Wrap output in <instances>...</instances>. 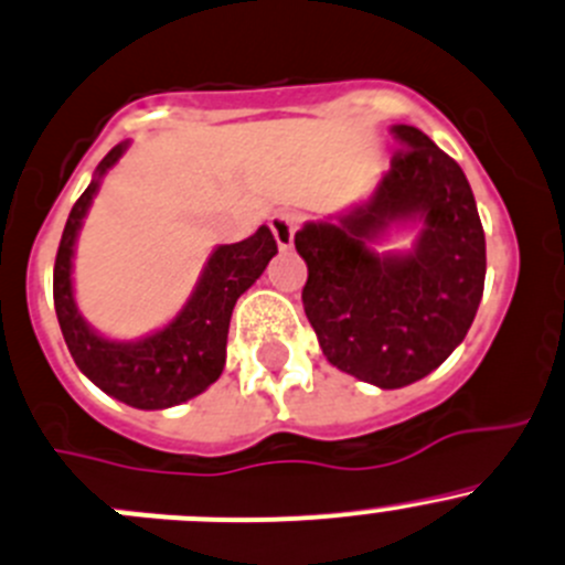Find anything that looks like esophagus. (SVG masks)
I'll return each mask as SVG.
<instances>
[{
	"instance_id": "obj_1",
	"label": "esophagus",
	"mask_w": 565,
	"mask_h": 565,
	"mask_svg": "<svg viewBox=\"0 0 565 565\" xmlns=\"http://www.w3.org/2000/svg\"><path fill=\"white\" fill-rule=\"evenodd\" d=\"M300 221H303V215H298V212H278V215L270 217V228L278 248L281 250L292 248V239H295V232H298Z\"/></svg>"
}]
</instances>
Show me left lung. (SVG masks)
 Instances as JSON below:
<instances>
[{"mask_svg":"<svg viewBox=\"0 0 565 565\" xmlns=\"http://www.w3.org/2000/svg\"><path fill=\"white\" fill-rule=\"evenodd\" d=\"M403 149L370 201L333 223H306L295 248L309 267L303 309L326 359L381 388L430 375L463 342L486 284V234L461 166L416 126H392ZM419 222L405 255L371 243Z\"/></svg>","mask_w":565,"mask_h":565,"instance_id":"left-lung-1","label":"left lung"}]
</instances>
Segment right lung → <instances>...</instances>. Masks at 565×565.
Returning a JSON list of instances; mask_svg holds the SVG:
<instances>
[{"mask_svg":"<svg viewBox=\"0 0 565 565\" xmlns=\"http://www.w3.org/2000/svg\"><path fill=\"white\" fill-rule=\"evenodd\" d=\"M126 146L129 143L115 146L98 162L93 182L65 221L54 259V311L76 366L102 392L131 408L157 411L188 403L221 377L234 303L265 273L267 262L278 254V245L267 226H259V232L243 243L217 245L184 309L166 328L135 342H115L96 333L76 309L71 259L82 217L90 210L104 173L124 157Z\"/></svg>","mask_w":565,"mask_h":565,"instance_id":"add662e5","label":"right lung"}]
</instances>
